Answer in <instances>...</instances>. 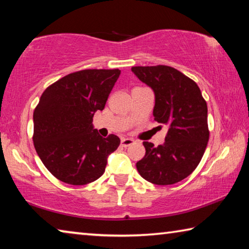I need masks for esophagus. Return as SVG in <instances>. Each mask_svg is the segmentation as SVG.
<instances>
[{
    "label": "esophagus",
    "instance_id": "esophagus-1",
    "mask_svg": "<svg viewBox=\"0 0 249 249\" xmlns=\"http://www.w3.org/2000/svg\"><path fill=\"white\" fill-rule=\"evenodd\" d=\"M133 143H134V140L131 139V138H122L121 139V145L124 146V148L125 146H129Z\"/></svg>",
    "mask_w": 249,
    "mask_h": 249
}]
</instances>
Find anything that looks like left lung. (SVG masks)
I'll list each match as a JSON object with an SVG mask.
<instances>
[{
	"instance_id": "left-lung-1",
	"label": "left lung",
	"mask_w": 249,
	"mask_h": 249,
	"mask_svg": "<svg viewBox=\"0 0 249 249\" xmlns=\"http://www.w3.org/2000/svg\"><path fill=\"white\" fill-rule=\"evenodd\" d=\"M131 71L153 90L154 120L168 125L164 143L143 142L145 156L137 162V170L157 185L184 180L196 169L209 141L206 101L196 83L173 67L138 66Z\"/></svg>"
}]
</instances>
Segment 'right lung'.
I'll return each mask as SVG.
<instances>
[{
  "label": "right lung",
  "instance_id": "add662e5",
  "mask_svg": "<svg viewBox=\"0 0 249 249\" xmlns=\"http://www.w3.org/2000/svg\"><path fill=\"white\" fill-rule=\"evenodd\" d=\"M119 69H86L51 85L34 110V146L46 169L58 180L85 185L104 174L120 139L103 138L92 117L104 110L120 76Z\"/></svg>",
  "mask_w": 249,
  "mask_h": 249
}]
</instances>
